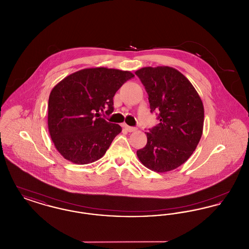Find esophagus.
<instances>
[{
	"instance_id": "obj_1",
	"label": "esophagus",
	"mask_w": 249,
	"mask_h": 249,
	"mask_svg": "<svg viewBox=\"0 0 249 249\" xmlns=\"http://www.w3.org/2000/svg\"><path fill=\"white\" fill-rule=\"evenodd\" d=\"M123 127L125 128V130H127V131H129V132H132V131H135V130H136L135 127H130V126L126 125V124H124Z\"/></svg>"
}]
</instances>
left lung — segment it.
<instances>
[{
  "mask_svg": "<svg viewBox=\"0 0 249 249\" xmlns=\"http://www.w3.org/2000/svg\"><path fill=\"white\" fill-rule=\"evenodd\" d=\"M148 94L150 112L160 123L146 132L145 146L137 157L146 168L164 173L183 164L200 142L204 110L189 79L168 66L144 67L135 71Z\"/></svg>",
  "mask_w": 249,
  "mask_h": 249,
  "instance_id": "8db88e82",
  "label": "left lung"
}]
</instances>
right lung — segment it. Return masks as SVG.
Wrapping results in <instances>:
<instances>
[{"label": "right lung", "instance_id": "obj_1", "mask_svg": "<svg viewBox=\"0 0 249 249\" xmlns=\"http://www.w3.org/2000/svg\"><path fill=\"white\" fill-rule=\"evenodd\" d=\"M133 76L129 71L89 68L71 73L53 88L48 99V130L64 159L88 164L106 154L121 127L107 122L101 113L112 114L114 96Z\"/></svg>", "mask_w": 249, "mask_h": 249}]
</instances>
